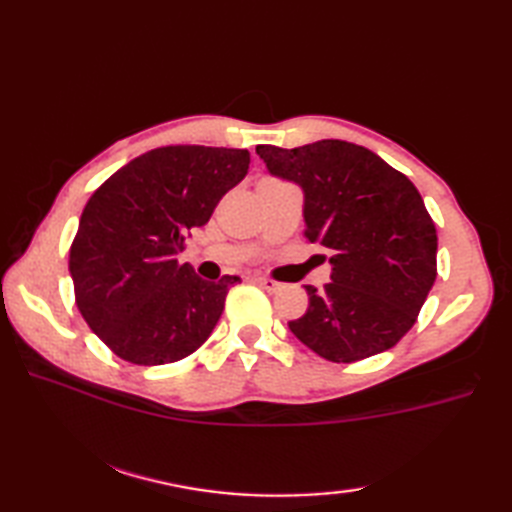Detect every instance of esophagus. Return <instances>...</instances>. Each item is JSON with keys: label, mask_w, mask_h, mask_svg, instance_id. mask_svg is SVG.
Instances as JSON below:
<instances>
[{"label": "esophagus", "mask_w": 512, "mask_h": 512, "mask_svg": "<svg viewBox=\"0 0 512 512\" xmlns=\"http://www.w3.org/2000/svg\"><path fill=\"white\" fill-rule=\"evenodd\" d=\"M255 284H259V286H262V288L268 290V292H277V290L284 288V286L279 284V281L268 279V277H255Z\"/></svg>", "instance_id": "34e87169"}]
</instances>
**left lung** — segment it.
Wrapping results in <instances>:
<instances>
[{
	"mask_svg": "<svg viewBox=\"0 0 512 512\" xmlns=\"http://www.w3.org/2000/svg\"><path fill=\"white\" fill-rule=\"evenodd\" d=\"M270 176L297 184L310 242L330 250L323 292L290 332L332 363L394 347L416 323L436 281L438 235L418 189L361 145L317 140L297 149L259 145Z\"/></svg>",
	"mask_w": 512,
	"mask_h": 512,
	"instance_id": "8db88e82",
	"label": "left lung"
}]
</instances>
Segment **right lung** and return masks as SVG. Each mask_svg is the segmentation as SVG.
I'll return each instance as SVG.
<instances>
[{"label": "right lung", "instance_id": "1", "mask_svg": "<svg viewBox=\"0 0 512 512\" xmlns=\"http://www.w3.org/2000/svg\"><path fill=\"white\" fill-rule=\"evenodd\" d=\"M248 165L246 149L160 147L118 169L85 204L70 248L76 306L123 361L176 363L211 336L228 288L242 279L204 281L178 253Z\"/></svg>", "mask_w": 512, "mask_h": 512}]
</instances>
